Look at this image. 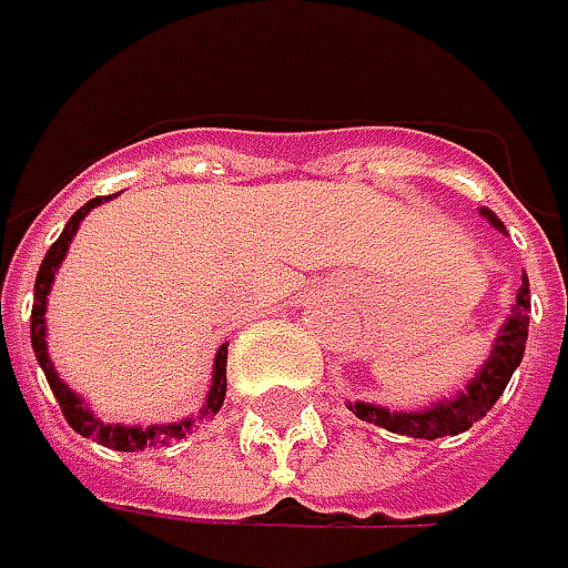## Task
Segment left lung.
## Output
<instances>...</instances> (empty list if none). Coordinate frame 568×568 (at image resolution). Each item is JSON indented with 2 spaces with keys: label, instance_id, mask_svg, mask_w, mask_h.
Here are the masks:
<instances>
[{
  "label": "left lung",
  "instance_id": "8db88e82",
  "mask_svg": "<svg viewBox=\"0 0 568 568\" xmlns=\"http://www.w3.org/2000/svg\"><path fill=\"white\" fill-rule=\"evenodd\" d=\"M485 214H488V210H485ZM488 221L495 227H503L491 214H488ZM529 311H532V304H529V281L523 277V291L516 297L513 317L506 321L499 341H495L491 358L481 365V372L468 382V388L455 402H445V405H435V408H425V412H388V408L365 405V402H354L347 408L358 415L362 422H372V425L398 432V435L428 438V442L468 432L475 422H481L491 412V405L499 402V395L506 392L513 372L519 368L523 351H526V337H529Z\"/></svg>",
  "mask_w": 568,
  "mask_h": 568
}]
</instances>
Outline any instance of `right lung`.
<instances>
[{"label": "right lung", "mask_w": 568, "mask_h": 568, "mask_svg": "<svg viewBox=\"0 0 568 568\" xmlns=\"http://www.w3.org/2000/svg\"><path fill=\"white\" fill-rule=\"evenodd\" d=\"M103 200H106V196H97V200L83 203V206L77 210V214L69 217V224L62 227L59 241L45 251L42 267H39V274H36V297H32L29 334H32L36 362L42 365L45 382H49V388H52V395H55V402H59V408H62V415H65V422H69V428L80 432V435H87V438H93V442H100V445H106V448H116V452H140V448L170 442V438H183V435L190 432L193 422H176V425H160V428L106 425V422H100L90 408H83V402L59 382V375H55V368H52V362H49V354H45V294H49V284H52L55 267L62 264V257H65V251H69V241H73V234L80 231V221L90 214V210H93L97 203H103ZM224 392H227V344L217 351V358H214V385H210L206 408H203L206 415H210V412H221Z\"/></svg>", "instance_id": "add662e5"}]
</instances>
